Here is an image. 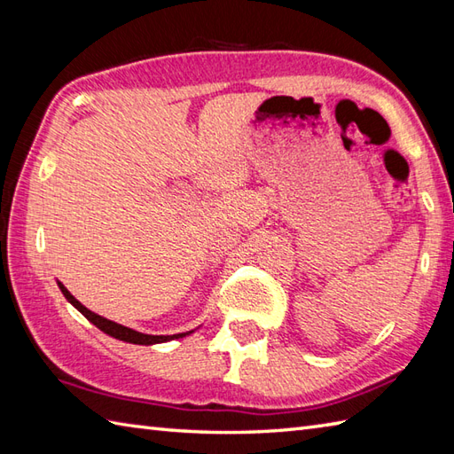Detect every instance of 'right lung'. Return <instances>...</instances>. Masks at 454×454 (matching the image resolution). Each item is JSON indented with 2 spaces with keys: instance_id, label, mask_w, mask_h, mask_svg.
<instances>
[{
  "instance_id": "1",
  "label": "right lung",
  "mask_w": 454,
  "mask_h": 454,
  "mask_svg": "<svg viewBox=\"0 0 454 454\" xmlns=\"http://www.w3.org/2000/svg\"><path fill=\"white\" fill-rule=\"evenodd\" d=\"M58 286H60V291L66 296L67 302L74 304L85 317H88L91 324L98 325L101 332L114 337V340H121V341H127V343H137V345H153V343H163V341H169V340H179V337H185V335L191 333V332H187V333H176V335H148V333L134 332V330H130V327L114 324V322L107 320V317L98 316L95 312L88 310V308H85L80 301H75V298L70 294V291H67V288L62 283H58Z\"/></svg>"
}]
</instances>
